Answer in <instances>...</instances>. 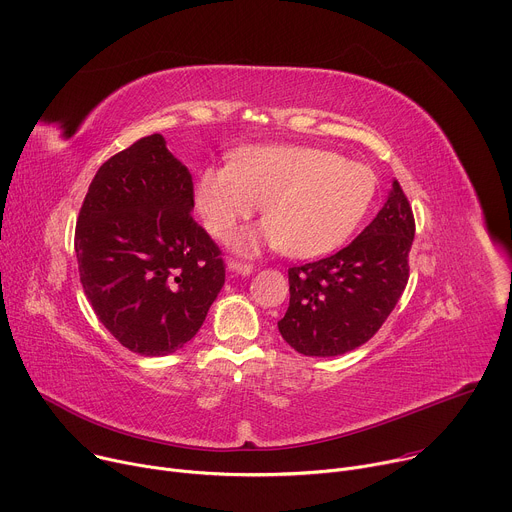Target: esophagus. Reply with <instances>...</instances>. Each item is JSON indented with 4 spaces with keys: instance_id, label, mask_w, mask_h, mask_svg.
Returning <instances> with one entry per match:
<instances>
[{
    "instance_id": "1",
    "label": "esophagus",
    "mask_w": 512,
    "mask_h": 512,
    "mask_svg": "<svg viewBox=\"0 0 512 512\" xmlns=\"http://www.w3.org/2000/svg\"><path fill=\"white\" fill-rule=\"evenodd\" d=\"M229 271L241 273V275H249V273H253V263L239 261V259H231V261H229Z\"/></svg>"
}]
</instances>
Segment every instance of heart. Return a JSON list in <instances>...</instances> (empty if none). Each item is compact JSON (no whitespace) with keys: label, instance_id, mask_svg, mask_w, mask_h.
Returning <instances> with one entry per match:
<instances>
[{"label":"heart","instance_id":"1","mask_svg":"<svg viewBox=\"0 0 512 512\" xmlns=\"http://www.w3.org/2000/svg\"><path fill=\"white\" fill-rule=\"evenodd\" d=\"M377 190L369 166L306 145H255L231 164L200 172L194 198L206 229L231 239L263 204L261 237L289 257L340 247L367 214ZM253 245V241L249 243Z\"/></svg>","mask_w":512,"mask_h":512}]
</instances>
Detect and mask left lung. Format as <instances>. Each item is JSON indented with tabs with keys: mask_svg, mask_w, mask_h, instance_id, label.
<instances>
[{
	"mask_svg": "<svg viewBox=\"0 0 512 512\" xmlns=\"http://www.w3.org/2000/svg\"><path fill=\"white\" fill-rule=\"evenodd\" d=\"M413 235V210L395 180L350 245L287 269L289 308L277 322L283 340L306 356H338L371 340L403 296Z\"/></svg>",
	"mask_w": 512,
	"mask_h": 512,
	"instance_id": "left-lung-1",
	"label": "left lung"
}]
</instances>
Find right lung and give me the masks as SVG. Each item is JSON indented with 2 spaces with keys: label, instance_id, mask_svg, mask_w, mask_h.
Here are the masks:
<instances>
[{
  "label": "right lung",
  "instance_id": "add662e5",
  "mask_svg": "<svg viewBox=\"0 0 512 512\" xmlns=\"http://www.w3.org/2000/svg\"><path fill=\"white\" fill-rule=\"evenodd\" d=\"M192 206V176L160 133L111 156L83 200L75 231L81 283L97 318L131 352L180 350L225 285L223 251Z\"/></svg>",
  "mask_w": 512,
  "mask_h": 512
}]
</instances>
